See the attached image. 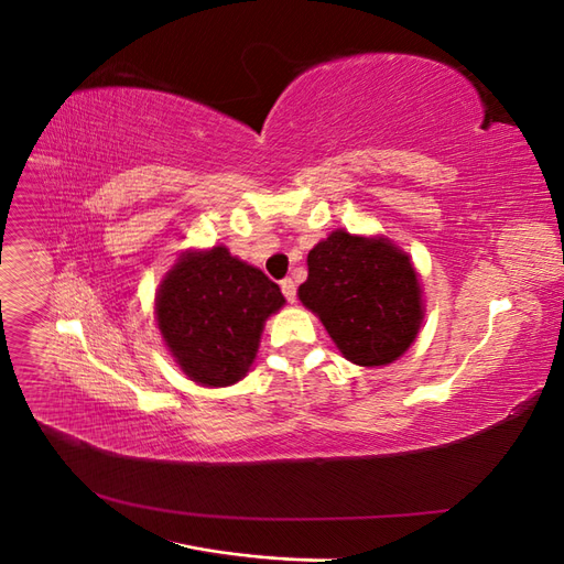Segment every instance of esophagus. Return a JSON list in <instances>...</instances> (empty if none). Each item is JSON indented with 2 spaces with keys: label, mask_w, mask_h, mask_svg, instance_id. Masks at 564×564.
Listing matches in <instances>:
<instances>
[{
  "label": "esophagus",
  "mask_w": 564,
  "mask_h": 564,
  "mask_svg": "<svg viewBox=\"0 0 564 564\" xmlns=\"http://www.w3.org/2000/svg\"><path fill=\"white\" fill-rule=\"evenodd\" d=\"M280 286H282L284 299H286L289 303H294V301H296V284H294V280H292V278H284V280L280 282Z\"/></svg>",
  "instance_id": "34e87169"
}]
</instances>
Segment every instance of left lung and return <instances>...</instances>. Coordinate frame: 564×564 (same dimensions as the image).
Instances as JSON below:
<instances>
[{"label":"left lung","instance_id":"1","mask_svg":"<svg viewBox=\"0 0 564 564\" xmlns=\"http://www.w3.org/2000/svg\"><path fill=\"white\" fill-rule=\"evenodd\" d=\"M299 299L319 317L340 355L360 367L395 362L423 322L414 263L388 237L334 230L311 249Z\"/></svg>","mask_w":564,"mask_h":564}]
</instances>
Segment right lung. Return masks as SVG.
<instances>
[{
	"instance_id": "1",
	"label": "right lung",
	"mask_w": 564,
	"mask_h": 564,
	"mask_svg": "<svg viewBox=\"0 0 564 564\" xmlns=\"http://www.w3.org/2000/svg\"><path fill=\"white\" fill-rule=\"evenodd\" d=\"M284 305L280 286L226 247L185 251L155 299L158 327L191 381L224 388L249 371L265 319Z\"/></svg>"
}]
</instances>
